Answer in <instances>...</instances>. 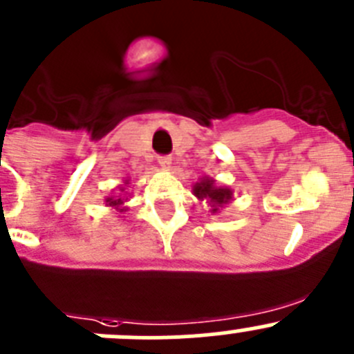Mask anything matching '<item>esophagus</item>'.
<instances>
[{
	"instance_id": "34e87169",
	"label": "esophagus",
	"mask_w": 354,
	"mask_h": 354,
	"mask_svg": "<svg viewBox=\"0 0 354 354\" xmlns=\"http://www.w3.org/2000/svg\"><path fill=\"white\" fill-rule=\"evenodd\" d=\"M171 160H173V157L160 156L159 159H157V162H159L160 167H164V169H169V167H171Z\"/></svg>"
}]
</instances>
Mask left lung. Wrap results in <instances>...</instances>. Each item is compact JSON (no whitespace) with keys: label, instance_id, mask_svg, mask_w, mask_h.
Segmentation results:
<instances>
[{"label":"left lung","instance_id":"1","mask_svg":"<svg viewBox=\"0 0 354 354\" xmlns=\"http://www.w3.org/2000/svg\"><path fill=\"white\" fill-rule=\"evenodd\" d=\"M194 195L198 201H207V204L211 205L212 214L219 212V209H223L233 201L232 188L218 187L216 181L209 176L201 178V181L194 185Z\"/></svg>","mask_w":354,"mask_h":354}]
</instances>
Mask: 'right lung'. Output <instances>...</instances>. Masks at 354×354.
Returning <instances> with one entry per match:
<instances>
[{
    "label": "right lung",
    "mask_w": 354,
    "mask_h": 354,
    "mask_svg": "<svg viewBox=\"0 0 354 354\" xmlns=\"http://www.w3.org/2000/svg\"><path fill=\"white\" fill-rule=\"evenodd\" d=\"M129 185V180H122V185H119L118 190L119 194L118 195H109V197H105V204H107V207H112L115 209V211L119 212H124L126 209V202H128V192H126V187Z\"/></svg>",
    "instance_id": "1"
}]
</instances>
